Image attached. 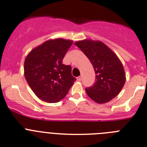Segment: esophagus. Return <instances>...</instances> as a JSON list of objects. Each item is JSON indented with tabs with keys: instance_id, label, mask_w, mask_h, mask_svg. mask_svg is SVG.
Returning <instances> with one entry per match:
<instances>
[{
	"instance_id": "34e87169",
	"label": "esophagus",
	"mask_w": 147,
	"mask_h": 147,
	"mask_svg": "<svg viewBox=\"0 0 147 147\" xmlns=\"http://www.w3.org/2000/svg\"><path fill=\"white\" fill-rule=\"evenodd\" d=\"M77 80H78V81H81L82 80V77L81 76H80V77H78V78H77Z\"/></svg>"
}]
</instances>
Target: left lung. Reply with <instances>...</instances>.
I'll return each mask as SVG.
<instances>
[{
  "mask_svg": "<svg viewBox=\"0 0 147 147\" xmlns=\"http://www.w3.org/2000/svg\"><path fill=\"white\" fill-rule=\"evenodd\" d=\"M75 45L89 58L96 73V82L86 92L97 103H108L118 95L125 82L124 67L117 55L101 41L84 39Z\"/></svg>",
  "mask_w": 147,
  "mask_h": 147,
  "instance_id": "obj_1",
  "label": "left lung"
}]
</instances>
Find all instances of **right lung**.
I'll return each mask as SVG.
<instances>
[{
  "instance_id": "add662e5",
  "label": "right lung",
  "mask_w": 147,
  "mask_h": 147,
  "mask_svg": "<svg viewBox=\"0 0 147 147\" xmlns=\"http://www.w3.org/2000/svg\"><path fill=\"white\" fill-rule=\"evenodd\" d=\"M73 41L58 38L36 46L24 60V74L35 95L48 103H57L68 93L76 79L63 59Z\"/></svg>"
}]
</instances>
